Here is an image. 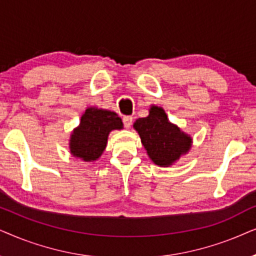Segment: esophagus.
I'll return each mask as SVG.
<instances>
[{"mask_svg": "<svg viewBox=\"0 0 256 256\" xmlns=\"http://www.w3.org/2000/svg\"><path fill=\"white\" fill-rule=\"evenodd\" d=\"M132 122H134V118L130 117V116H126V117H122V122H124V126L126 128H128L132 125Z\"/></svg>", "mask_w": 256, "mask_h": 256, "instance_id": "obj_1", "label": "esophagus"}]
</instances>
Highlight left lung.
<instances>
[{
	"label": "left lung",
	"instance_id": "8db88e82",
	"mask_svg": "<svg viewBox=\"0 0 256 256\" xmlns=\"http://www.w3.org/2000/svg\"><path fill=\"white\" fill-rule=\"evenodd\" d=\"M134 128L148 156L159 166L172 165L190 148L192 139L168 122L162 108L152 106L148 117L137 119Z\"/></svg>",
	"mask_w": 256,
	"mask_h": 256
}]
</instances>
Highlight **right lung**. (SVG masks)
I'll use <instances>...</instances> for the list:
<instances>
[{"label": "right lung", "instance_id": "1", "mask_svg": "<svg viewBox=\"0 0 256 256\" xmlns=\"http://www.w3.org/2000/svg\"><path fill=\"white\" fill-rule=\"evenodd\" d=\"M120 128L122 122L117 114L100 108H88L82 116L80 126L71 134L70 151L84 162L96 160L106 148L108 134Z\"/></svg>", "mask_w": 256, "mask_h": 256}]
</instances>
